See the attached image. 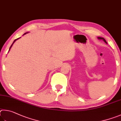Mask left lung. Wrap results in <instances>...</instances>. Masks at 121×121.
<instances>
[{
  "mask_svg": "<svg viewBox=\"0 0 121 121\" xmlns=\"http://www.w3.org/2000/svg\"><path fill=\"white\" fill-rule=\"evenodd\" d=\"M98 38L99 39H102V40H103V41H104L105 43H107V42H106V40L104 39V38H101V37H98Z\"/></svg>",
  "mask_w": 121,
  "mask_h": 121,
  "instance_id": "obj_1",
  "label": "left lung"
}]
</instances>
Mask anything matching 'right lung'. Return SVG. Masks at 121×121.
I'll use <instances>...</instances> for the list:
<instances>
[{"label":"right lung","mask_w":121,"mask_h":121,"mask_svg":"<svg viewBox=\"0 0 121 121\" xmlns=\"http://www.w3.org/2000/svg\"><path fill=\"white\" fill-rule=\"evenodd\" d=\"M25 34H26V33H24V35H25ZM18 39H19V38H18ZM18 39H15V40H14V42H13V43H12V45H11V46H10V48H9V50H10V48H11V47H12V46H13V43H14V42L16 40H17ZM9 51H8V52H9Z\"/></svg>","instance_id":"obj_1"}]
</instances>
